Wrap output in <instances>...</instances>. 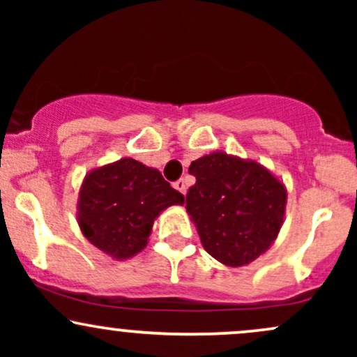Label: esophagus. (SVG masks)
I'll return each mask as SVG.
<instances>
[{"instance_id":"1","label":"esophagus","mask_w":357,"mask_h":357,"mask_svg":"<svg viewBox=\"0 0 357 357\" xmlns=\"http://www.w3.org/2000/svg\"><path fill=\"white\" fill-rule=\"evenodd\" d=\"M174 188L184 195V192H186V181H184V179H178V181L174 183Z\"/></svg>"}]
</instances>
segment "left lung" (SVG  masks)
Instances as JSON below:
<instances>
[{
	"instance_id": "8db88e82",
	"label": "left lung",
	"mask_w": 357,
	"mask_h": 357,
	"mask_svg": "<svg viewBox=\"0 0 357 357\" xmlns=\"http://www.w3.org/2000/svg\"><path fill=\"white\" fill-rule=\"evenodd\" d=\"M196 183L186 210L204 250L230 267H241L267 252L284 223L287 192L270 171L225 153L191 162Z\"/></svg>"
}]
</instances>
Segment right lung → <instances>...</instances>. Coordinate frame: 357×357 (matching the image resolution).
I'll return each mask as SVG.
<instances>
[{
	"label": "right lung",
	"mask_w": 357,
	"mask_h": 357,
	"mask_svg": "<svg viewBox=\"0 0 357 357\" xmlns=\"http://www.w3.org/2000/svg\"><path fill=\"white\" fill-rule=\"evenodd\" d=\"M183 195L153 167L121 159L92 171L80 190L79 223L87 240L116 258H129L146 247L154 218Z\"/></svg>",
	"instance_id": "add662e5"
}]
</instances>
